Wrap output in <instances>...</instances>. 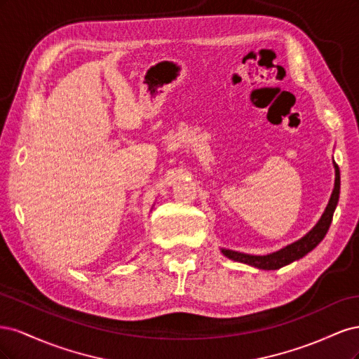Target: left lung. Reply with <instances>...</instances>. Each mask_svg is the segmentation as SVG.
Returning a JSON list of instances; mask_svg holds the SVG:
<instances>
[{
  "mask_svg": "<svg viewBox=\"0 0 359 359\" xmlns=\"http://www.w3.org/2000/svg\"><path fill=\"white\" fill-rule=\"evenodd\" d=\"M334 168H335V182H334V190H332V194L330 198V202L327 205V210H325V212L322 214L320 220L316 223V226H314L306 236H302L301 240L286 245L285 248L278 250V252L269 253V255H265V256L245 255V253L233 252V250H226V248H222V253L226 257L235 260V262L247 264V265H252L255 268L266 269V271L286 266V265L292 264L293 260H298V259L306 256L307 253H310L311 250L323 240L325 235H327V232L330 229V224L332 222V215H334V211H335L337 202H339V196H340V170H339V166H337L335 163H334Z\"/></svg>",
  "mask_w": 359,
  "mask_h": 359,
  "instance_id": "8db88e82",
  "label": "left lung"
}]
</instances>
